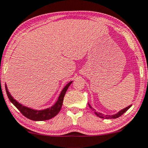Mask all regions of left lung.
I'll return each mask as SVG.
<instances>
[{
  "mask_svg": "<svg viewBox=\"0 0 148 148\" xmlns=\"http://www.w3.org/2000/svg\"><path fill=\"white\" fill-rule=\"evenodd\" d=\"M89 107H90L91 109H92L93 111H95L94 108H93L92 107H91V106L89 105ZM131 106L132 105H130V106H127V107L124 108V109L121 110L120 111H119L117 113L114 114V115H104V114L100 113H97V112H95V113H96V115L98 116V117H100V118H102V119H115V118H117V117H120L121 115H122L123 114L125 113V112H126L129 109V108L131 107Z\"/></svg>",
  "mask_w": 148,
  "mask_h": 148,
  "instance_id": "obj_1",
  "label": "left lung"
}]
</instances>
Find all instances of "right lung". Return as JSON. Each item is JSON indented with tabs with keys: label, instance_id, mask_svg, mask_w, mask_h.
Returning a JSON list of instances; mask_svg holds the SVG:
<instances>
[{
	"label": "right lung",
	"instance_id": "right-lung-1",
	"mask_svg": "<svg viewBox=\"0 0 148 148\" xmlns=\"http://www.w3.org/2000/svg\"><path fill=\"white\" fill-rule=\"evenodd\" d=\"M72 83V81L70 82V83L67 84L66 86L63 88V90L61 91L60 95H59V98H58L57 102H56L53 106H51L50 108H46V109L44 110H40V111H37V110H34L32 109V108H28L27 106H24L22 105V104L18 103V102L11 96V94L8 91V89H7L6 85H5V89H6L7 95V96H8L9 100L11 101V102H12L18 110H19L20 113H21L24 117H27L28 119H31V120L44 121L52 118V117H54L59 113V112L60 111L61 108V106H62L63 98H64L65 93H66L68 87H70V85Z\"/></svg>",
	"mask_w": 148,
	"mask_h": 148
}]
</instances>
